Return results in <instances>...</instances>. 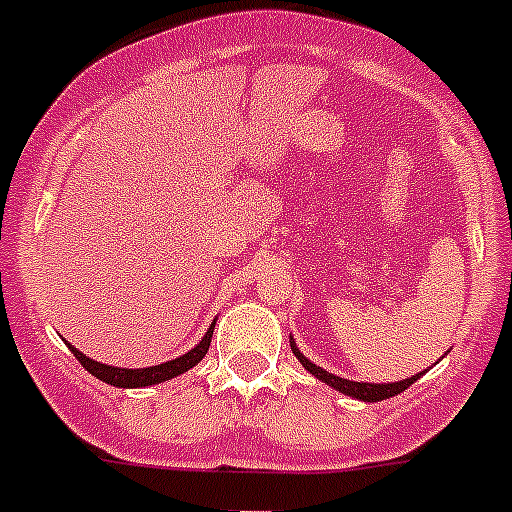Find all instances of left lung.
Returning <instances> with one entry per match:
<instances>
[{
    "label": "left lung",
    "mask_w": 512,
    "mask_h": 512,
    "mask_svg": "<svg viewBox=\"0 0 512 512\" xmlns=\"http://www.w3.org/2000/svg\"><path fill=\"white\" fill-rule=\"evenodd\" d=\"M290 347L292 352H295L297 360L302 362V367L305 370H310L312 375L317 377V380H322L325 385H330V388L340 390L342 395H350V398H357V400H365V403H380V400H388V398H395V395H400L403 390H408L410 385H413L415 380H418L423 372H418V375L408 377V380H400V382H385V385H375V382H352V380H345V377H337L332 375V372L322 370L320 365H312L310 360H307L305 355H302L300 350H297L295 340L290 337Z\"/></svg>",
    "instance_id": "obj_1"
}]
</instances>
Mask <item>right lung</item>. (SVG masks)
<instances>
[{
  "label": "right lung",
  "instance_id": "right-lung-1",
  "mask_svg": "<svg viewBox=\"0 0 512 512\" xmlns=\"http://www.w3.org/2000/svg\"><path fill=\"white\" fill-rule=\"evenodd\" d=\"M212 330H215V322H212L210 330L205 332V337L200 340V345H195L190 352H185V355L175 357V360H170V362H162V365L137 367V370H130V367L102 365V362L92 360V357H87L84 352H79L74 345H69L67 340L64 342H67V347L72 350V355L82 362L84 370L92 372L97 380L107 382V385H114V388H147V385H160V382L172 380V377L182 375V372H187L190 367H195L197 362L207 355V350H210Z\"/></svg>",
  "mask_w": 512,
  "mask_h": 512
}]
</instances>
